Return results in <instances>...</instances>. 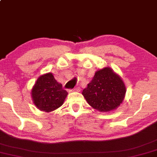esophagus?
Returning <instances> with one entry per match:
<instances>
[{
    "label": "esophagus",
    "mask_w": 157,
    "mask_h": 157,
    "mask_svg": "<svg viewBox=\"0 0 157 157\" xmlns=\"http://www.w3.org/2000/svg\"><path fill=\"white\" fill-rule=\"evenodd\" d=\"M80 87H75V88L72 89V90H70V91H80Z\"/></svg>",
    "instance_id": "esophagus-1"
}]
</instances>
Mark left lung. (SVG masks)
Returning <instances> with one entry per match:
<instances>
[{"mask_svg":"<svg viewBox=\"0 0 157 157\" xmlns=\"http://www.w3.org/2000/svg\"><path fill=\"white\" fill-rule=\"evenodd\" d=\"M126 87L121 76L110 67L95 72L91 82L82 91L87 103L101 112L114 110L122 103Z\"/></svg>","mask_w":157,"mask_h":157,"instance_id":"1","label":"left lung"}]
</instances>
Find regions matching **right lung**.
Here are the masks:
<instances>
[{
	"mask_svg": "<svg viewBox=\"0 0 157 157\" xmlns=\"http://www.w3.org/2000/svg\"><path fill=\"white\" fill-rule=\"evenodd\" d=\"M67 94L51 72L39 77L31 90L34 105L45 112H52L63 105Z\"/></svg>",
	"mask_w": 157,
	"mask_h": 157,
	"instance_id": "right-lung-1",
	"label": "right lung"
}]
</instances>
